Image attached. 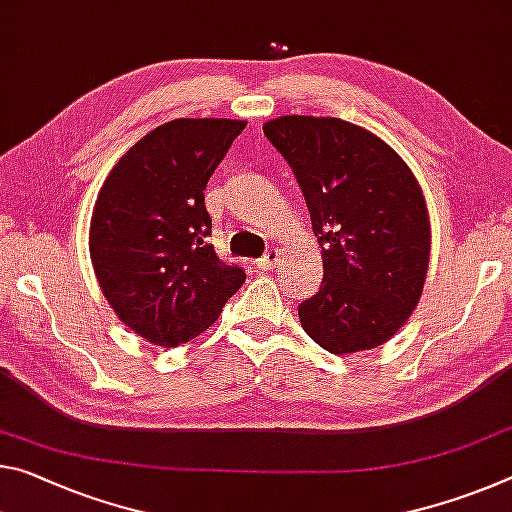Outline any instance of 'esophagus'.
<instances>
[{
  "label": "esophagus",
  "mask_w": 512,
  "mask_h": 512,
  "mask_svg": "<svg viewBox=\"0 0 512 512\" xmlns=\"http://www.w3.org/2000/svg\"><path fill=\"white\" fill-rule=\"evenodd\" d=\"M278 257H280V253L275 248H271L269 253H266L262 259H259V269H271V266L278 262Z\"/></svg>",
  "instance_id": "obj_1"
}]
</instances>
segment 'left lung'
<instances>
[{
  "mask_svg": "<svg viewBox=\"0 0 512 512\" xmlns=\"http://www.w3.org/2000/svg\"><path fill=\"white\" fill-rule=\"evenodd\" d=\"M264 134L287 159L310 209L323 282L300 326L335 355L385 344L424 291L431 221L408 164L342 118L282 116Z\"/></svg>",
  "mask_w": 512,
  "mask_h": 512,
  "instance_id": "8db88e82",
  "label": "left lung"
}]
</instances>
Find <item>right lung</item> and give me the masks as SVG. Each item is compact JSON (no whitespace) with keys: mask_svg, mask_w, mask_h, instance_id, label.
<instances>
[{"mask_svg":"<svg viewBox=\"0 0 512 512\" xmlns=\"http://www.w3.org/2000/svg\"><path fill=\"white\" fill-rule=\"evenodd\" d=\"M246 120L177 118L127 150L97 193L93 269L129 330L173 348L218 319L246 280L207 237L205 186Z\"/></svg>","mask_w":512,"mask_h":512,"instance_id":"1","label":"right lung"}]
</instances>
